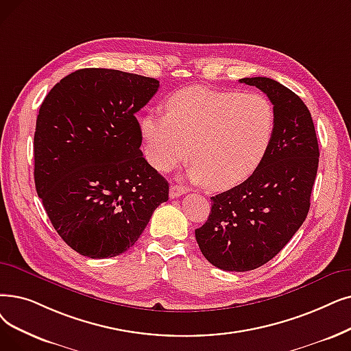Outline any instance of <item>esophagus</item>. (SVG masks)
<instances>
[{
  "label": "esophagus",
  "instance_id": "1",
  "mask_svg": "<svg viewBox=\"0 0 351 351\" xmlns=\"http://www.w3.org/2000/svg\"><path fill=\"white\" fill-rule=\"evenodd\" d=\"M188 191L184 188V186H180V185H171V189H169V196L171 197H179L180 195H184V193H186Z\"/></svg>",
  "mask_w": 351,
  "mask_h": 351
}]
</instances>
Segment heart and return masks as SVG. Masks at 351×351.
I'll use <instances>...</instances> for the list:
<instances>
[{
    "instance_id": "obj_1",
    "label": "heart",
    "mask_w": 351,
    "mask_h": 351,
    "mask_svg": "<svg viewBox=\"0 0 351 351\" xmlns=\"http://www.w3.org/2000/svg\"><path fill=\"white\" fill-rule=\"evenodd\" d=\"M276 110L261 93L208 87L182 88L166 101V116L141 120L146 160L167 172L189 156L191 178L228 189L251 176L272 142Z\"/></svg>"
}]
</instances>
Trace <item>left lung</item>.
<instances>
[{
    "label": "left lung",
    "mask_w": 351,
    "mask_h": 351,
    "mask_svg": "<svg viewBox=\"0 0 351 351\" xmlns=\"http://www.w3.org/2000/svg\"><path fill=\"white\" fill-rule=\"evenodd\" d=\"M239 82L268 96L276 130L255 172L210 197L208 221L195 238L212 265L243 272L272 260L306 221L319 152L311 113L294 91L268 77Z\"/></svg>",
    "instance_id": "1"
}]
</instances>
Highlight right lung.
Masks as SVG:
<instances>
[{"label":"right lung","instance_id":"obj_1","mask_svg":"<svg viewBox=\"0 0 351 351\" xmlns=\"http://www.w3.org/2000/svg\"><path fill=\"white\" fill-rule=\"evenodd\" d=\"M159 82L82 69L45 96L34 133V182L57 234L88 258L123 254L169 184L143 158L138 113Z\"/></svg>","mask_w":351,"mask_h":351}]
</instances>
